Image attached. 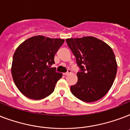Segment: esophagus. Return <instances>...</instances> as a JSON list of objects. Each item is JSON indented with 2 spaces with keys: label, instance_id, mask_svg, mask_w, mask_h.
<instances>
[{
  "label": "esophagus",
  "instance_id": "1",
  "mask_svg": "<svg viewBox=\"0 0 130 130\" xmlns=\"http://www.w3.org/2000/svg\"><path fill=\"white\" fill-rule=\"evenodd\" d=\"M71 70H70V69H68L67 72H66V73H64L63 74H64L65 75H69V74H70V73H71Z\"/></svg>",
  "mask_w": 130,
  "mask_h": 130
}]
</instances>
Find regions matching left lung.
Returning <instances> with one entry per match:
<instances>
[{"label": "left lung", "mask_w": 130, "mask_h": 130, "mask_svg": "<svg viewBox=\"0 0 130 130\" xmlns=\"http://www.w3.org/2000/svg\"><path fill=\"white\" fill-rule=\"evenodd\" d=\"M66 42L79 68L77 82L71 86V93L86 103L102 99L113 85L117 73L112 48L92 36L67 38Z\"/></svg>", "instance_id": "left-lung-1"}]
</instances>
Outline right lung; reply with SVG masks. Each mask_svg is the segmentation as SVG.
Wrapping results in <instances>:
<instances>
[{
    "label": "right lung",
    "instance_id": "1",
    "mask_svg": "<svg viewBox=\"0 0 130 130\" xmlns=\"http://www.w3.org/2000/svg\"><path fill=\"white\" fill-rule=\"evenodd\" d=\"M64 41L36 36L26 40L16 49L11 73L15 85L24 96L40 100L53 93L62 73L51 66L55 64V55Z\"/></svg>",
    "mask_w": 130,
    "mask_h": 130
}]
</instances>
